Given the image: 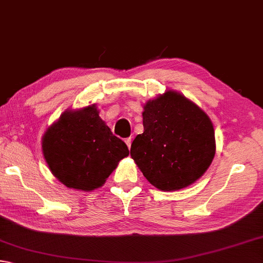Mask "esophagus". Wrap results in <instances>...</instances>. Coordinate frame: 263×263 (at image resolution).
<instances>
[{
  "label": "esophagus",
  "instance_id": "obj_1",
  "mask_svg": "<svg viewBox=\"0 0 263 263\" xmlns=\"http://www.w3.org/2000/svg\"><path fill=\"white\" fill-rule=\"evenodd\" d=\"M125 143H126V144H127L128 148H130V145H132V138H130V137L126 138V140H125Z\"/></svg>",
  "mask_w": 263,
  "mask_h": 263
}]
</instances>
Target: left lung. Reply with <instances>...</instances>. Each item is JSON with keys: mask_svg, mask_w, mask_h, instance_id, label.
Wrapping results in <instances>:
<instances>
[{"mask_svg": "<svg viewBox=\"0 0 263 263\" xmlns=\"http://www.w3.org/2000/svg\"><path fill=\"white\" fill-rule=\"evenodd\" d=\"M144 132L130 156L143 175L161 191H177L205 174L215 156L214 127L204 110L175 90L143 106Z\"/></svg>", "mask_w": 263, "mask_h": 263, "instance_id": "obj_1", "label": "left lung"}]
</instances>
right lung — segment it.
I'll list each match as a JSON object with an SVG mask.
<instances>
[{"label":"right lung","instance_id":"1","mask_svg":"<svg viewBox=\"0 0 263 263\" xmlns=\"http://www.w3.org/2000/svg\"><path fill=\"white\" fill-rule=\"evenodd\" d=\"M42 153L59 182L70 189L90 192L105 183L129 150L102 120L96 104H90L67 108L47 128Z\"/></svg>","mask_w":263,"mask_h":263}]
</instances>
